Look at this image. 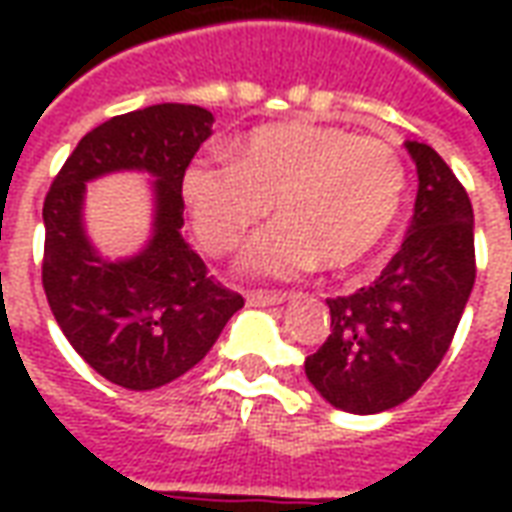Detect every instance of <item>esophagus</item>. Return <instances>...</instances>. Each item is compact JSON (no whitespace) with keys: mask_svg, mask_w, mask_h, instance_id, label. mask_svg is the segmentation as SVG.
Listing matches in <instances>:
<instances>
[{"mask_svg":"<svg viewBox=\"0 0 512 512\" xmlns=\"http://www.w3.org/2000/svg\"><path fill=\"white\" fill-rule=\"evenodd\" d=\"M288 299L285 293H246V304L249 307H277Z\"/></svg>","mask_w":512,"mask_h":512,"instance_id":"esophagus-1","label":"esophagus"}]
</instances>
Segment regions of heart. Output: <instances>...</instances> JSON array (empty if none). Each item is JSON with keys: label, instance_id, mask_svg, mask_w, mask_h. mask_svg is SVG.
I'll list each match as a JSON object with an SVG mask.
<instances>
[{"label": "heart", "instance_id": "heart-1", "mask_svg": "<svg viewBox=\"0 0 512 512\" xmlns=\"http://www.w3.org/2000/svg\"><path fill=\"white\" fill-rule=\"evenodd\" d=\"M403 191L406 161L395 145L299 120L255 128L233 161L197 158L183 175L194 233L211 255L233 252L274 208L279 222L238 257L257 279L356 266L384 241Z\"/></svg>", "mask_w": 512, "mask_h": 512}]
</instances>
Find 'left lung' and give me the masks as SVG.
Returning a JSON list of instances; mask_svg holds the SVG:
<instances>
[{"label":"left lung","instance_id":"obj_1","mask_svg":"<svg viewBox=\"0 0 512 512\" xmlns=\"http://www.w3.org/2000/svg\"><path fill=\"white\" fill-rule=\"evenodd\" d=\"M417 164V200L406 241L378 279L326 299L332 334L307 356L310 384L348 414L400 406L447 354L474 288V213L444 158L406 142Z\"/></svg>","mask_w":512,"mask_h":512}]
</instances>
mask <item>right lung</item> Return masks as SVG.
I'll return each mask as SVG.
<instances>
[{"label":"right lung","instance_id":"add662e5","mask_svg":"<svg viewBox=\"0 0 512 512\" xmlns=\"http://www.w3.org/2000/svg\"><path fill=\"white\" fill-rule=\"evenodd\" d=\"M211 126V112L191 104L112 117L82 136L43 202L51 312L73 351L117 386L145 392L189 373L244 307L183 241V175ZM115 171L154 178V224L136 256L109 261L83 230V194Z\"/></svg>","mask_w":512,"mask_h":512}]
</instances>
